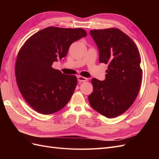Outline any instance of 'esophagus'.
Here are the masks:
<instances>
[{
  "label": "esophagus",
  "instance_id": "1",
  "mask_svg": "<svg viewBox=\"0 0 159 159\" xmlns=\"http://www.w3.org/2000/svg\"><path fill=\"white\" fill-rule=\"evenodd\" d=\"M78 80L79 81H80V82H85V81H88V78H85V77H83V76H78Z\"/></svg>",
  "mask_w": 159,
  "mask_h": 159
}]
</instances>
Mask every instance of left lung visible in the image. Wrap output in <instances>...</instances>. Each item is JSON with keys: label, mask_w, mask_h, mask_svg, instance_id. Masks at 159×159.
Listing matches in <instances>:
<instances>
[{"label": "left lung", "mask_w": 159, "mask_h": 159, "mask_svg": "<svg viewBox=\"0 0 159 159\" xmlns=\"http://www.w3.org/2000/svg\"><path fill=\"white\" fill-rule=\"evenodd\" d=\"M99 49L100 63L108 64L105 80H91L89 102L108 118L123 114L131 106L140 89L143 70L137 47L118 28L90 30Z\"/></svg>", "instance_id": "obj_1"}]
</instances>
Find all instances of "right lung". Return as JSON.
<instances>
[{"instance_id": "1", "label": "right lung", "mask_w": 159, "mask_h": 159, "mask_svg": "<svg viewBox=\"0 0 159 159\" xmlns=\"http://www.w3.org/2000/svg\"><path fill=\"white\" fill-rule=\"evenodd\" d=\"M84 36L87 33L83 28L50 26L30 36L19 50L15 64L18 88L38 113H56L71 99L76 76L62 74L52 66L66 57L72 43Z\"/></svg>"}]
</instances>
